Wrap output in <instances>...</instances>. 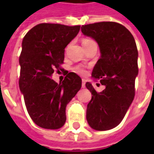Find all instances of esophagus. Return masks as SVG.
<instances>
[{
	"label": "esophagus",
	"instance_id": "34e87169",
	"mask_svg": "<svg viewBox=\"0 0 154 154\" xmlns=\"http://www.w3.org/2000/svg\"><path fill=\"white\" fill-rule=\"evenodd\" d=\"M85 87H86V81L84 80V79H82V88H84Z\"/></svg>",
	"mask_w": 154,
	"mask_h": 154
}]
</instances>
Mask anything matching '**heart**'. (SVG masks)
Returning <instances> with one entry per match:
<instances>
[{
  "label": "heart",
  "instance_id": "heart-1",
  "mask_svg": "<svg viewBox=\"0 0 154 154\" xmlns=\"http://www.w3.org/2000/svg\"><path fill=\"white\" fill-rule=\"evenodd\" d=\"M91 42H94V41L91 40V39H89V38H84L83 40H82V45L89 44V43H91ZM75 71H76L77 73L80 74V75H82V76H83V75H86V73H87V71L85 70L83 67H78L75 69Z\"/></svg>",
  "mask_w": 154,
  "mask_h": 154
}]
</instances>
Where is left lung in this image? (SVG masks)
Here are the masks:
<instances>
[{
	"label": "left lung",
	"mask_w": 154,
	"mask_h": 154,
	"mask_svg": "<svg viewBox=\"0 0 154 154\" xmlns=\"http://www.w3.org/2000/svg\"><path fill=\"white\" fill-rule=\"evenodd\" d=\"M82 32L99 45L100 57L91 77L106 87L97 92L91 82L86 83L91 92L87 120L93 129L109 130L122 121L134 97V82L139 72L135 40L124 25L116 22L82 25Z\"/></svg>",
	"instance_id": "obj_1"
}]
</instances>
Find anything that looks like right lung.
Segmentation results:
<instances>
[{"label":"right lung","mask_w":154,"mask_h":154,"mask_svg":"<svg viewBox=\"0 0 154 154\" xmlns=\"http://www.w3.org/2000/svg\"><path fill=\"white\" fill-rule=\"evenodd\" d=\"M80 27L44 23L33 27L23 38L19 86L29 115L41 128L63 127L67 105L82 87V79L75 72L67 73L59 84L52 79L54 70H62L65 48Z\"/></svg>","instance_id":"add662e5"}]
</instances>
